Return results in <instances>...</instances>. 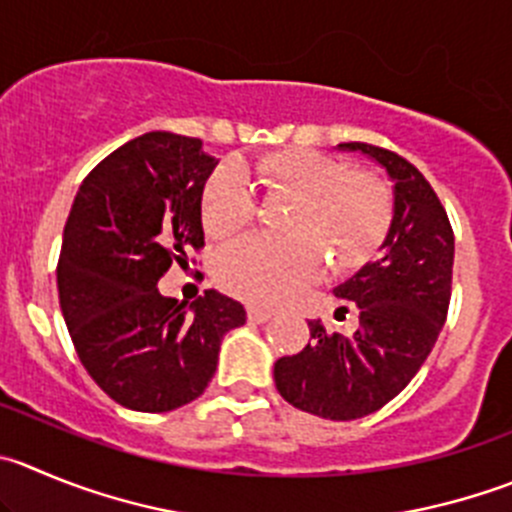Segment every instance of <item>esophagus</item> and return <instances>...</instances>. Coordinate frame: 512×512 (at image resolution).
<instances>
[{
  "label": "esophagus",
  "mask_w": 512,
  "mask_h": 512,
  "mask_svg": "<svg viewBox=\"0 0 512 512\" xmlns=\"http://www.w3.org/2000/svg\"><path fill=\"white\" fill-rule=\"evenodd\" d=\"M248 321H253V324H264V321H269L271 316H274V311L269 309H259V306H248Z\"/></svg>",
  "instance_id": "34e87169"
}]
</instances>
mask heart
<instances>
[{"mask_svg": "<svg viewBox=\"0 0 512 512\" xmlns=\"http://www.w3.org/2000/svg\"><path fill=\"white\" fill-rule=\"evenodd\" d=\"M269 201H291L284 231L294 238L256 236L221 253L216 281L251 304H281L321 274L317 247L337 274L359 269L382 248L394 221L387 180L367 168L309 148H284L251 160ZM259 201L238 165H218L203 183L201 223L213 241L251 228ZM314 242L315 249L310 246Z\"/></svg>", "mask_w": 512, "mask_h": 512, "instance_id": "heart-1", "label": "heart"}]
</instances>
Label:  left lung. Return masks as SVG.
Listing matches in <instances>:
<instances>
[{
    "mask_svg": "<svg viewBox=\"0 0 512 512\" xmlns=\"http://www.w3.org/2000/svg\"><path fill=\"white\" fill-rule=\"evenodd\" d=\"M339 148L362 150L387 168L394 221L382 256L334 289L357 304V332L347 337L309 321L311 342L281 357L274 379L281 397L309 415L357 420L397 397L430 357L450 309L455 233L435 188L410 160L372 143Z\"/></svg>",
    "mask_w": 512,
    "mask_h": 512,
    "instance_id": "1",
    "label": "left lung"
}]
</instances>
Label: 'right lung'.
Returning <instances> with one entry per match:
<instances>
[{
	"instance_id": "1",
	"label": "right lung",
	"mask_w": 512,
	"mask_h": 512,
	"mask_svg": "<svg viewBox=\"0 0 512 512\" xmlns=\"http://www.w3.org/2000/svg\"><path fill=\"white\" fill-rule=\"evenodd\" d=\"M213 165L198 138L140 135L87 173L67 216L57 261L67 332L97 387L128 410L168 412L201 397L223 334L246 321L218 291L191 311L158 291L170 266L206 246L201 191Z\"/></svg>"
}]
</instances>
